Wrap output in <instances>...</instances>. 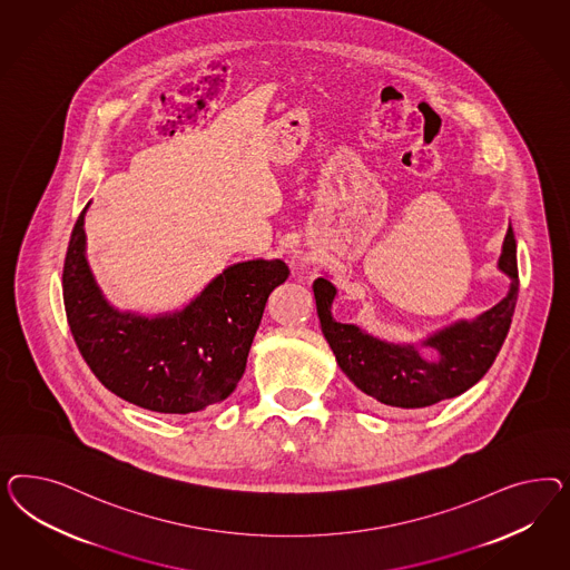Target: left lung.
<instances>
[{
	"label": "left lung",
	"instance_id": "1",
	"mask_svg": "<svg viewBox=\"0 0 570 570\" xmlns=\"http://www.w3.org/2000/svg\"><path fill=\"white\" fill-rule=\"evenodd\" d=\"M498 267L510 277V291L495 307L474 320H460L436 330L420 346L436 351L424 360L415 345L380 341L360 326L332 317L336 288L328 277L313 282L322 332L348 380L376 410L397 412L429 407L458 397L483 379L508 336L518 298L517 238L512 225L503 238Z\"/></svg>",
	"mask_w": 570,
	"mask_h": 570
}]
</instances>
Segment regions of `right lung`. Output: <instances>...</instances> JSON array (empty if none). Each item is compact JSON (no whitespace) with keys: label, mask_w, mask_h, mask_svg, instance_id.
I'll return each mask as SVG.
<instances>
[{"label":"right lung","mask_w":570,"mask_h":570,"mask_svg":"<svg viewBox=\"0 0 570 570\" xmlns=\"http://www.w3.org/2000/svg\"><path fill=\"white\" fill-rule=\"evenodd\" d=\"M89 207V205H87ZM70 234L62 272L72 338L104 386L158 414H191L229 397L240 382L272 291L288 277L284 261L229 265L190 305L155 317L115 309L86 257V213Z\"/></svg>","instance_id":"1"}]
</instances>
